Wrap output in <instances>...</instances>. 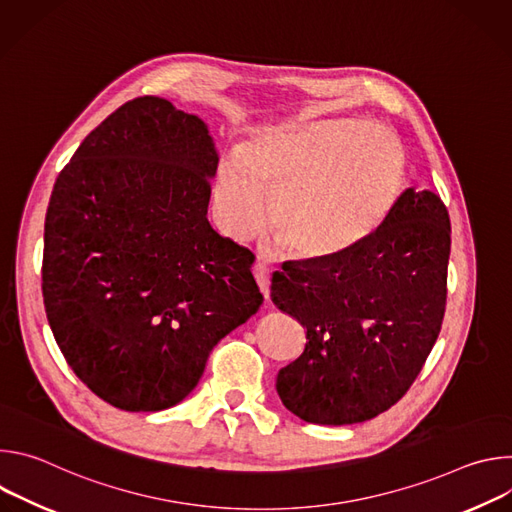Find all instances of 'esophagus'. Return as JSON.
<instances>
[{
    "label": "esophagus",
    "instance_id": "34e87169",
    "mask_svg": "<svg viewBox=\"0 0 512 512\" xmlns=\"http://www.w3.org/2000/svg\"><path fill=\"white\" fill-rule=\"evenodd\" d=\"M253 275H255V279H257V285H259V289H261L263 298L267 300V298H269V269H267V265L255 263V265H253Z\"/></svg>",
    "mask_w": 512,
    "mask_h": 512
}]
</instances>
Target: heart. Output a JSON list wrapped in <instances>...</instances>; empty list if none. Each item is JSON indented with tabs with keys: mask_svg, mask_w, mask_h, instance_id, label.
<instances>
[{
	"mask_svg": "<svg viewBox=\"0 0 512 512\" xmlns=\"http://www.w3.org/2000/svg\"><path fill=\"white\" fill-rule=\"evenodd\" d=\"M405 182L395 133L375 121L318 119L265 129L227 156L212 184L225 237L247 243L267 227L273 249L324 263L367 243L391 216Z\"/></svg>",
	"mask_w": 512,
	"mask_h": 512,
	"instance_id": "obj_1",
	"label": "heart"
}]
</instances>
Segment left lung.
Wrapping results in <instances>:
<instances>
[{
  "mask_svg": "<svg viewBox=\"0 0 512 512\" xmlns=\"http://www.w3.org/2000/svg\"><path fill=\"white\" fill-rule=\"evenodd\" d=\"M450 233L442 198L407 188L352 253L273 273L271 302L308 338L275 381L291 413L318 425L362 423L407 393L442 328Z\"/></svg>",
  "mask_w": 512,
  "mask_h": 512,
  "instance_id": "1",
  "label": "left lung"
}]
</instances>
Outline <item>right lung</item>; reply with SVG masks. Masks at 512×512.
Segmentation results:
<instances>
[{
	"mask_svg": "<svg viewBox=\"0 0 512 512\" xmlns=\"http://www.w3.org/2000/svg\"><path fill=\"white\" fill-rule=\"evenodd\" d=\"M218 154L208 125L137 97L58 174L42 296L68 367L123 411H162L198 385L216 342L263 304L255 255L206 218Z\"/></svg>",
	"mask_w": 512,
	"mask_h": 512,
	"instance_id": "right-lung-1",
	"label": "right lung"
}]
</instances>
